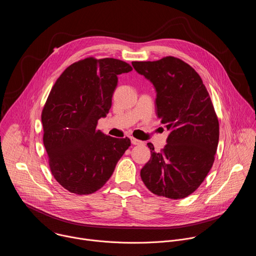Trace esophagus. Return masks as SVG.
Here are the masks:
<instances>
[{"mask_svg": "<svg viewBox=\"0 0 256 256\" xmlns=\"http://www.w3.org/2000/svg\"><path fill=\"white\" fill-rule=\"evenodd\" d=\"M130 140H132V144H144V142H142L138 138H130Z\"/></svg>", "mask_w": 256, "mask_h": 256, "instance_id": "obj_1", "label": "esophagus"}]
</instances>
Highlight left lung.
I'll use <instances>...</instances> for the list:
<instances>
[{"label":"left lung","instance_id":"obj_1","mask_svg":"<svg viewBox=\"0 0 256 256\" xmlns=\"http://www.w3.org/2000/svg\"><path fill=\"white\" fill-rule=\"evenodd\" d=\"M132 64L154 85L157 116L170 130L160 152L148 142L151 159L140 178L156 196L184 198L198 188L214 161L218 120L210 97L196 70L180 58Z\"/></svg>","mask_w":256,"mask_h":256}]
</instances>
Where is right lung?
Returning <instances> with one entry per match:
<instances>
[{"instance_id": "1", "label": "right lung", "mask_w": 256, "mask_h": 256, "mask_svg": "<svg viewBox=\"0 0 256 256\" xmlns=\"http://www.w3.org/2000/svg\"><path fill=\"white\" fill-rule=\"evenodd\" d=\"M132 68L120 60L87 58L68 66L54 85L42 114L44 144L52 174L76 194L100 190L128 149V138L97 130L106 116L118 75Z\"/></svg>"}]
</instances>
